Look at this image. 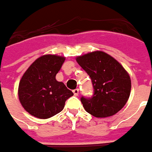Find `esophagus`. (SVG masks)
Instances as JSON below:
<instances>
[{
    "label": "esophagus",
    "instance_id": "esophagus-1",
    "mask_svg": "<svg viewBox=\"0 0 152 152\" xmlns=\"http://www.w3.org/2000/svg\"><path fill=\"white\" fill-rule=\"evenodd\" d=\"M73 93H74L75 96H78V94H79V89L76 88V89L73 90Z\"/></svg>",
    "mask_w": 152,
    "mask_h": 152
}]
</instances>
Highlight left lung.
Segmentation results:
<instances>
[{
  "mask_svg": "<svg viewBox=\"0 0 152 152\" xmlns=\"http://www.w3.org/2000/svg\"><path fill=\"white\" fill-rule=\"evenodd\" d=\"M77 63L91 79L94 95L80 98L85 110L95 117L115 115L127 102L132 81L128 72L115 58L102 50L77 56Z\"/></svg>",
  "mask_w": 152,
  "mask_h": 152,
  "instance_id": "obj_1",
  "label": "left lung"
}]
</instances>
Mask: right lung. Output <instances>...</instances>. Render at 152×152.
Wrapping results in <instances>:
<instances>
[{"mask_svg": "<svg viewBox=\"0 0 152 152\" xmlns=\"http://www.w3.org/2000/svg\"><path fill=\"white\" fill-rule=\"evenodd\" d=\"M65 59L57 55L41 56L23 74L18 96L29 114L40 119L50 118L62 111L66 101L73 96L63 82L56 79Z\"/></svg>", "mask_w": 152, "mask_h": 152, "instance_id": "add662e5", "label": "right lung"}]
</instances>
